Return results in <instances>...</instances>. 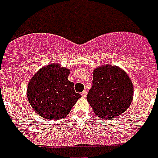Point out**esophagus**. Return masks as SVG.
<instances>
[{"instance_id":"34e87169","label":"esophagus","mask_w":158,"mask_h":158,"mask_svg":"<svg viewBox=\"0 0 158 158\" xmlns=\"http://www.w3.org/2000/svg\"><path fill=\"white\" fill-rule=\"evenodd\" d=\"M86 94H87L86 90H84V91L81 92V96H82L83 98H85V97H86Z\"/></svg>"}]
</instances>
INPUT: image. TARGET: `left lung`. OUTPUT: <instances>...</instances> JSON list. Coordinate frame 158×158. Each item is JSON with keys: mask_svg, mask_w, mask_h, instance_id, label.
Listing matches in <instances>:
<instances>
[{"mask_svg": "<svg viewBox=\"0 0 158 158\" xmlns=\"http://www.w3.org/2000/svg\"><path fill=\"white\" fill-rule=\"evenodd\" d=\"M93 85L86 99L99 117L112 119L123 114L134 94L132 81L127 73L117 66L105 65L94 70Z\"/></svg>", "mask_w": 158, "mask_h": 158, "instance_id": "8db88e82", "label": "left lung"}]
</instances>
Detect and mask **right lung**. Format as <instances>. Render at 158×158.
I'll return each instance as SVG.
<instances>
[{"label":"right lung","instance_id":"1","mask_svg":"<svg viewBox=\"0 0 158 158\" xmlns=\"http://www.w3.org/2000/svg\"><path fill=\"white\" fill-rule=\"evenodd\" d=\"M70 70L59 64L41 68L27 85V97L39 117L59 120L66 117L81 95L76 93L74 84L68 80Z\"/></svg>","mask_w":158,"mask_h":158}]
</instances>
